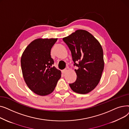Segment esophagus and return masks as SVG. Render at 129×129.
Returning a JSON list of instances; mask_svg holds the SVG:
<instances>
[{
    "label": "esophagus",
    "instance_id": "34e87169",
    "mask_svg": "<svg viewBox=\"0 0 129 129\" xmlns=\"http://www.w3.org/2000/svg\"><path fill=\"white\" fill-rule=\"evenodd\" d=\"M67 71V69H65L64 70H63L62 72H63V74H65V73H66V72Z\"/></svg>",
    "mask_w": 129,
    "mask_h": 129
}]
</instances>
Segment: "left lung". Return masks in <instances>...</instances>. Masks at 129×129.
I'll list each match as a JSON object with an SVG mask.
<instances>
[{
  "instance_id": "1",
  "label": "left lung",
  "mask_w": 129,
  "mask_h": 129,
  "mask_svg": "<svg viewBox=\"0 0 129 129\" xmlns=\"http://www.w3.org/2000/svg\"><path fill=\"white\" fill-rule=\"evenodd\" d=\"M72 53L77 79L70 84L72 90L86 94L95 88L104 69L103 50L98 41L84 30H77L63 38Z\"/></svg>"
}]
</instances>
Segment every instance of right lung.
I'll return each instance as SVG.
<instances>
[{"mask_svg": "<svg viewBox=\"0 0 129 129\" xmlns=\"http://www.w3.org/2000/svg\"><path fill=\"white\" fill-rule=\"evenodd\" d=\"M57 39L38 38L26 46L21 58L22 75L29 89L39 96H46L55 89L61 71L53 66L51 50Z\"/></svg>", "mask_w": 129, "mask_h": 129, "instance_id": "add662e5", "label": "right lung"}]
</instances>
